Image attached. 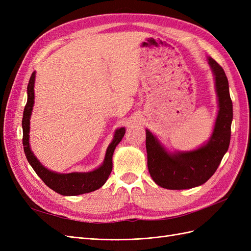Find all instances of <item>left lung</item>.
Wrapping results in <instances>:
<instances>
[{
	"label": "left lung",
	"instance_id": "obj_1",
	"mask_svg": "<svg viewBox=\"0 0 251 251\" xmlns=\"http://www.w3.org/2000/svg\"><path fill=\"white\" fill-rule=\"evenodd\" d=\"M215 78L218 114L209 139L192 151H172L150 130L147 132L148 169L159 186L168 189H188L204 184L217 171L230 142L232 101L228 80L222 67L207 57Z\"/></svg>",
	"mask_w": 251,
	"mask_h": 251
}]
</instances>
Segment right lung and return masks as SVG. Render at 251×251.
I'll list each match as a JSON object with an SVG mask.
<instances>
[{
	"mask_svg": "<svg viewBox=\"0 0 251 251\" xmlns=\"http://www.w3.org/2000/svg\"><path fill=\"white\" fill-rule=\"evenodd\" d=\"M34 83H35V71L31 74L27 87V103L23 114V146L29 164L32 166L34 172L37 174L48 187L63 196H77L94 192L100 188L105 181L108 180L113 168V154L118 143L123 139L126 134V127H119L114 133V137L109 144L105 151L103 162L95 170L91 172H73V173H56L48 170L44 166L39 159L35 157L30 148V117H31L33 104H34Z\"/></svg>",
	"mask_w": 251,
	"mask_h": 251,
	"instance_id": "obj_1",
	"label": "right lung"
}]
</instances>
